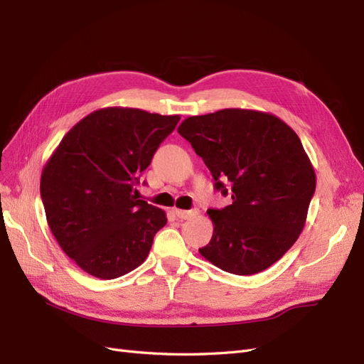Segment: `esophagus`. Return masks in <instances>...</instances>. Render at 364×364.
<instances>
[{
  "label": "esophagus",
  "instance_id": "obj_1",
  "mask_svg": "<svg viewBox=\"0 0 364 364\" xmlns=\"http://www.w3.org/2000/svg\"><path fill=\"white\" fill-rule=\"evenodd\" d=\"M173 213L178 215L181 220H188V218H191L193 215L197 214V211H183V209H178V208H174Z\"/></svg>",
  "mask_w": 364,
  "mask_h": 364
}]
</instances>
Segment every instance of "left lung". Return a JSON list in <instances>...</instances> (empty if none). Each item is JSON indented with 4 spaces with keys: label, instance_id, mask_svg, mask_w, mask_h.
Segmentation results:
<instances>
[{
    "label": "left lung",
    "instance_id": "8db88e82",
    "mask_svg": "<svg viewBox=\"0 0 364 364\" xmlns=\"http://www.w3.org/2000/svg\"><path fill=\"white\" fill-rule=\"evenodd\" d=\"M232 203L208 209L214 232L199 249L214 266L255 274L277 262L305 226L316 173L296 132L282 119L250 109L188 117L178 129Z\"/></svg>",
    "mask_w": 364,
    "mask_h": 364
}]
</instances>
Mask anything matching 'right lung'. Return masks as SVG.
I'll return each mask as SVG.
<instances>
[{
  "label": "right lung",
  "mask_w": 364,
  "mask_h": 364,
  "mask_svg": "<svg viewBox=\"0 0 364 364\" xmlns=\"http://www.w3.org/2000/svg\"><path fill=\"white\" fill-rule=\"evenodd\" d=\"M179 119L134 107L98 109L53 151L41 176L43 209L59 246L86 273L114 279L146 261L167 217L138 200L135 185Z\"/></svg>",
  "instance_id": "obj_1"
}]
</instances>
